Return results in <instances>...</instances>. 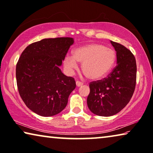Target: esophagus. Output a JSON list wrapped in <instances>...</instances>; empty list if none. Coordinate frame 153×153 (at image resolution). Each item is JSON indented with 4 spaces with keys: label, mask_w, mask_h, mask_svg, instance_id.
Masks as SVG:
<instances>
[{
    "label": "esophagus",
    "mask_w": 153,
    "mask_h": 153,
    "mask_svg": "<svg viewBox=\"0 0 153 153\" xmlns=\"http://www.w3.org/2000/svg\"><path fill=\"white\" fill-rule=\"evenodd\" d=\"M76 86L77 87H80V86H82L83 85V83L81 81H76Z\"/></svg>",
    "instance_id": "34e87169"
}]
</instances>
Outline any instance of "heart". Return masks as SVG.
<instances>
[{"instance_id":"obj_1","label":"heart","mask_w":153,"mask_h":153,"mask_svg":"<svg viewBox=\"0 0 153 153\" xmlns=\"http://www.w3.org/2000/svg\"><path fill=\"white\" fill-rule=\"evenodd\" d=\"M115 61L114 50L101 44L92 43L76 48L73 51V56L65 57L64 65L69 71H72L78 68V62L81 63L82 71L86 77L97 80L110 71Z\"/></svg>"}]
</instances>
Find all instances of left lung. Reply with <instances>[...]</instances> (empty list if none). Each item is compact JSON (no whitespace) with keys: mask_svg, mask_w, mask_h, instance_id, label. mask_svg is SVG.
Masks as SVG:
<instances>
[{"mask_svg":"<svg viewBox=\"0 0 153 153\" xmlns=\"http://www.w3.org/2000/svg\"><path fill=\"white\" fill-rule=\"evenodd\" d=\"M110 43L117 52V65L107 77L90 82L87 99L90 111L103 117L120 112L129 103L136 85L137 64L133 54L120 43Z\"/></svg>","mask_w":153,"mask_h":153,"instance_id":"8db88e82","label":"left lung"}]
</instances>
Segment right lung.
<instances>
[{
    "instance_id": "1",
    "label": "right lung",
    "mask_w": 153,
    "mask_h": 153,
    "mask_svg": "<svg viewBox=\"0 0 153 153\" xmlns=\"http://www.w3.org/2000/svg\"><path fill=\"white\" fill-rule=\"evenodd\" d=\"M74 40L45 39L29 45L16 68L18 90L26 106L37 114L51 117L66 107L76 82L59 68Z\"/></svg>"
}]
</instances>
